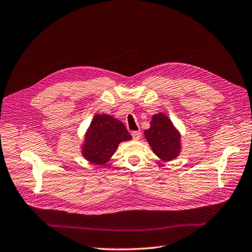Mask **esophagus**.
I'll return each instance as SVG.
<instances>
[{"instance_id":"esophagus-1","label":"esophagus","mask_w":252,"mask_h":252,"mask_svg":"<svg viewBox=\"0 0 252 252\" xmlns=\"http://www.w3.org/2000/svg\"><path fill=\"white\" fill-rule=\"evenodd\" d=\"M132 136H133V139L138 140L141 137V133L139 131H134L132 132Z\"/></svg>"}]
</instances>
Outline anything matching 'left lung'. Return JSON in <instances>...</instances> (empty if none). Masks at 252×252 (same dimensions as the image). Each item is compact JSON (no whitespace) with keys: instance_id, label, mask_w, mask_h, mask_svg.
<instances>
[{"instance_id":"1","label":"left lung","mask_w":252,"mask_h":252,"mask_svg":"<svg viewBox=\"0 0 252 252\" xmlns=\"http://www.w3.org/2000/svg\"><path fill=\"white\" fill-rule=\"evenodd\" d=\"M145 136L153 152L163 160L175 158L181 148V136L166 115L160 113L153 116L151 127Z\"/></svg>"}]
</instances>
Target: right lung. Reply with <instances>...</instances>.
Segmentation results:
<instances>
[{
  "label": "right lung",
  "instance_id": "add662e5",
  "mask_svg": "<svg viewBox=\"0 0 252 252\" xmlns=\"http://www.w3.org/2000/svg\"><path fill=\"white\" fill-rule=\"evenodd\" d=\"M130 139L132 136L122 122L109 115L97 114L86 134L83 154L91 162L104 164L121 141Z\"/></svg>",
  "mask_w": 252,
  "mask_h": 252
}]
</instances>
